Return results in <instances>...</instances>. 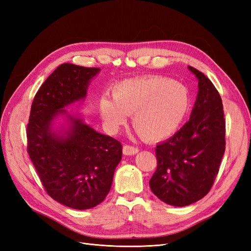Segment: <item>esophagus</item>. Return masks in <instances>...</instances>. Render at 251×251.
<instances>
[{"mask_svg": "<svg viewBox=\"0 0 251 251\" xmlns=\"http://www.w3.org/2000/svg\"><path fill=\"white\" fill-rule=\"evenodd\" d=\"M139 151L138 148L133 147V146H128V144H126L124 146V154L125 155H135Z\"/></svg>", "mask_w": 251, "mask_h": 251, "instance_id": "obj_1", "label": "esophagus"}]
</instances>
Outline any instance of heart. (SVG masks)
Listing matches in <instances>:
<instances>
[{"label":"heart","instance_id":"1","mask_svg":"<svg viewBox=\"0 0 251 251\" xmlns=\"http://www.w3.org/2000/svg\"><path fill=\"white\" fill-rule=\"evenodd\" d=\"M113 98L103 95L98 110L105 126L116 132L133 114V126L146 141L157 142L178 131L191 108V93L180 81L151 76L126 79L112 90Z\"/></svg>","mask_w":251,"mask_h":251}]
</instances>
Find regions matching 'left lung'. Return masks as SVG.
I'll list each match as a JSON object with an SVG mask.
<instances>
[{"label": "left lung", "instance_id": "left-lung-1", "mask_svg": "<svg viewBox=\"0 0 251 251\" xmlns=\"http://www.w3.org/2000/svg\"><path fill=\"white\" fill-rule=\"evenodd\" d=\"M199 79L191 118L169 140L155 149L157 169L150 186L159 199L186 206L206 196L214 184L225 151V119L221 96L205 75Z\"/></svg>", "mask_w": 251, "mask_h": 251}]
</instances>
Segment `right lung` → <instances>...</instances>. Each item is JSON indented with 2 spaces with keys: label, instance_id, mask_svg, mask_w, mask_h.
Wrapping results in <instances>:
<instances>
[{
  "label": "right lung",
  "instance_id": "add662e5",
  "mask_svg": "<svg viewBox=\"0 0 251 251\" xmlns=\"http://www.w3.org/2000/svg\"><path fill=\"white\" fill-rule=\"evenodd\" d=\"M100 71L63 64L37 91L27 125V151L46 193L74 209H89L110 192L123 146L115 138L94 131L81 119L70 117L67 137L50 131L58 112L87 94L90 79Z\"/></svg>",
  "mask_w": 251,
  "mask_h": 251
}]
</instances>
